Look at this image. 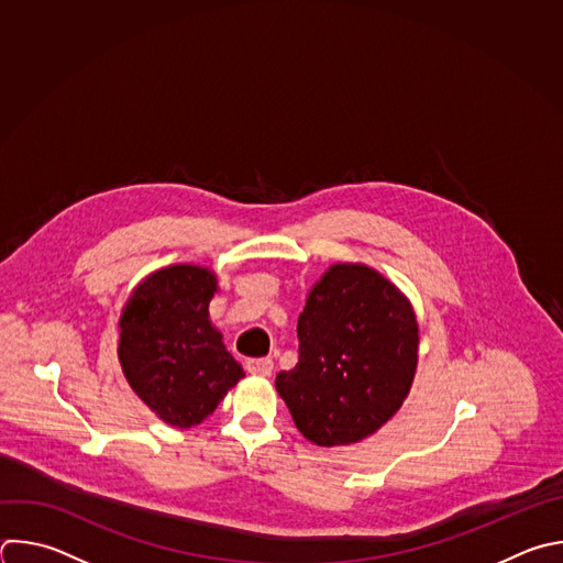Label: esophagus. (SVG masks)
<instances>
[{
  "label": "esophagus",
  "instance_id": "1",
  "mask_svg": "<svg viewBox=\"0 0 563 563\" xmlns=\"http://www.w3.org/2000/svg\"><path fill=\"white\" fill-rule=\"evenodd\" d=\"M245 366H247V371L252 373V376H261V378H269L272 371H274V362L269 357L250 360Z\"/></svg>",
  "mask_w": 563,
  "mask_h": 563
}]
</instances>
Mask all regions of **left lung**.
<instances>
[{
	"label": "left lung",
	"instance_id": "8db88e82",
	"mask_svg": "<svg viewBox=\"0 0 563 563\" xmlns=\"http://www.w3.org/2000/svg\"><path fill=\"white\" fill-rule=\"evenodd\" d=\"M298 364L276 376L296 429L318 446L355 444L405 405L418 368L411 300L378 269L333 263L298 316Z\"/></svg>",
	"mask_w": 563,
	"mask_h": 563
}]
</instances>
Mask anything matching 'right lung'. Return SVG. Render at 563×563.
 <instances>
[{
	"mask_svg": "<svg viewBox=\"0 0 563 563\" xmlns=\"http://www.w3.org/2000/svg\"><path fill=\"white\" fill-rule=\"evenodd\" d=\"M217 272L169 265L147 274L119 318L117 355L130 389L165 424L199 427L245 378L210 320Z\"/></svg>",
	"mask_w": 563,
	"mask_h": 563,
	"instance_id": "right-lung-1",
	"label": "right lung"
}]
</instances>
